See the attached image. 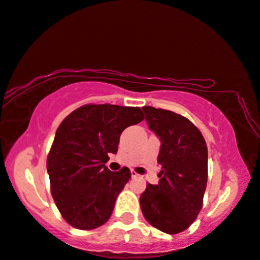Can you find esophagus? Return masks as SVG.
I'll use <instances>...</instances> for the list:
<instances>
[{
  "label": "esophagus",
  "mask_w": 260,
  "mask_h": 260,
  "mask_svg": "<svg viewBox=\"0 0 260 260\" xmlns=\"http://www.w3.org/2000/svg\"><path fill=\"white\" fill-rule=\"evenodd\" d=\"M131 175H132V178H138L139 177V174L134 171H131Z\"/></svg>",
  "instance_id": "obj_1"
}]
</instances>
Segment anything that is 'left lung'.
<instances>
[{
    "label": "left lung",
    "mask_w": 260,
    "mask_h": 260,
    "mask_svg": "<svg viewBox=\"0 0 260 260\" xmlns=\"http://www.w3.org/2000/svg\"><path fill=\"white\" fill-rule=\"evenodd\" d=\"M148 128L160 139L159 184H147L140 197L146 220L160 231H185L203 207L207 184V146L200 131L177 113L142 107Z\"/></svg>",
    "instance_id": "obj_1"
}]
</instances>
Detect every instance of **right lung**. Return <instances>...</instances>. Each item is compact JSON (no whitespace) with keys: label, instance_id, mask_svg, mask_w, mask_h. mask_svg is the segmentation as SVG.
I'll return each instance as SVG.
<instances>
[{"label":"right lung","instance_id":"1","mask_svg":"<svg viewBox=\"0 0 260 260\" xmlns=\"http://www.w3.org/2000/svg\"><path fill=\"white\" fill-rule=\"evenodd\" d=\"M142 120L139 107L85 105L58 126L47 171L54 202L73 228L93 230L111 218L131 172H112L105 164L109 153L118 152L122 131Z\"/></svg>","mask_w":260,"mask_h":260}]
</instances>
